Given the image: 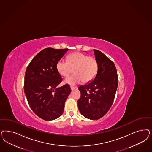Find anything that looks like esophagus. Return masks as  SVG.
I'll return each mask as SVG.
<instances>
[{
	"instance_id": "esophagus-1",
	"label": "esophagus",
	"mask_w": 152,
	"mask_h": 152,
	"mask_svg": "<svg viewBox=\"0 0 152 152\" xmlns=\"http://www.w3.org/2000/svg\"><path fill=\"white\" fill-rule=\"evenodd\" d=\"M70 88H71V90H74V89H76V88H77V87H72V86H71L70 87Z\"/></svg>"
}]
</instances>
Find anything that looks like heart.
I'll return each mask as SVG.
<instances>
[{
    "label": "heart",
    "instance_id": "heart-1",
    "mask_svg": "<svg viewBox=\"0 0 152 152\" xmlns=\"http://www.w3.org/2000/svg\"><path fill=\"white\" fill-rule=\"evenodd\" d=\"M98 63L93 56L79 52L70 54L67 62L60 60L56 64V69L61 75L67 77L72 73L75 74L65 79V83L73 86L83 81L88 83L93 80L98 72Z\"/></svg>",
    "mask_w": 152,
    "mask_h": 152
}]
</instances>
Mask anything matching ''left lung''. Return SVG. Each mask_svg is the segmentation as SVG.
<instances>
[{"label":"left lung","instance_id":"left-lung-1","mask_svg":"<svg viewBox=\"0 0 152 152\" xmlns=\"http://www.w3.org/2000/svg\"><path fill=\"white\" fill-rule=\"evenodd\" d=\"M98 63V72L93 80L79 87L81 93L78 107L81 114L98 120L106 114L113 104L118 86L115 64L98 50H93Z\"/></svg>","mask_w":152,"mask_h":152}]
</instances>
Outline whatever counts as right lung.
Listing matches in <instances>:
<instances>
[{"label": "right lung", "instance_id": "1", "mask_svg": "<svg viewBox=\"0 0 152 152\" xmlns=\"http://www.w3.org/2000/svg\"><path fill=\"white\" fill-rule=\"evenodd\" d=\"M68 49L46 48L37 54L25 73L24 91L29 106L34 113L46 121L59 118L71 92L68 84L58 86L63 80L56 64Z\"/></svg>", "mask_w": 152, "mask_h": 152}]
</instances>
